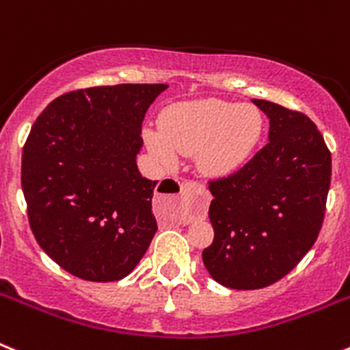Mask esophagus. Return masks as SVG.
Here are the masks:
<instances>
[{
    "label": "esophagus",
    "mask_w": 350,
    "mask_h": 350,
    "mask_svg": "<svg viewBox=\"0 0 350 350\" xmlns=\"http://www.w3.org/2000/svg\"><path fill=\"white\" fill-rule=\"evenodd\" d=\"M182 198L191 203L189 208L170 213V221L177 222V224H189V222H193V219L205 217L210 200H212L205 185L198 184V182H187V184L182 185Z\"/></svg>",
    "instance_id": "obj_1"
}]
</instances>
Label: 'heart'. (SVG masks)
<instances>
[{
	"label": "heart",
	"instance_id": "1",
	"mask_svg": "<svg viewBox=\"0 0 350 350\" xmlns=\"http://www.w3.org/2000/svg\"><path fill=\"white\" fill-rule=\"evenodd\" d=\"M262 135V116L252 105L194 100L168 107L159 129L144 131L145 144L163 165H173L180 154H198L206 175L226 177L245 165Z\"/></svg>",
	"mask_w": 350,
	"mask_h": 350
}]
</instances>
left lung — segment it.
<instances>
[{"mask_svg":"<svg viewBox=\"0 0 350 350\" xmlns=\"http://www.w3.org/2000/svg\"><path fill=\"white\" fill-rule=\"evenodd\" d=\"M252 103L270 119V142L238 172L210 182L213 242L203 250L212 279L242 291L271 286L312 249L332 182V154L305 113Z\"/></svg>","mask_w":350,"mask_h":350,"instance_id":"1","label":"left lung"}]
</instances>
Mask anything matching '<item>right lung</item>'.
Instances as JSON below:
<instances>
[{"label": "right lung", "instance_id": "1", "mask_svg": "<svg viewBox=\"0 0 350 350\" xmlns=\"http://www.w3.org/2000/svg\"><path fill=\"white\" fill-rule=\"evenodd\" d=\"M166 83H119L55 98L23 148V193L36 242L91 282L133 271L157 231V180L137 166L142 122Z\"/></svg>", "mask_w": 350, "mask_h": 350}]
</instances>
